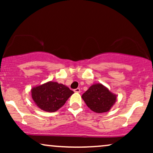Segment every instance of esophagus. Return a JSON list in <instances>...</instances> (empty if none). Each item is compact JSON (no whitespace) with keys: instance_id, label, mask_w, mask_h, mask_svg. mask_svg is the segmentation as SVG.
<instances>
[{"instance_id":"esophagus-1","label":"esophagus","mask_w":153,"mask_h":153,"mask_svg":"<svg viewBox=\"0 0 153 153\" xmlns=\"http://www.w3.org/2000/svg\"><path fill=\"white\" fill-rule=\"evenodd\" d=\"M74 91L75 92V93H79L81 92V90H80V88H76V89H74Z\"/></svg>"}]
</instances>
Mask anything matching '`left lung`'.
<instances>
[{"mask_svg":"<svg viewBox=\"0 0 153 153\" xmlns=\"http://www.w3.org/2000/svg\"><path fill=\"white\" fill-rule=\"evenodd\" d=\"M90 109L95 113L107 112L116 103L117 95L101 83L92 85L81 96Z\"/></svg>","mask_w":153,"mask_h":153,"instance_id":"1","label":"left lung"}]
</instances>
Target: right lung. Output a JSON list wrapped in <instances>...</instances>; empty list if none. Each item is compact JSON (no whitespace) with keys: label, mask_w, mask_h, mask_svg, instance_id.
Here are the masks:
<instances>
[{"label":"right lung","mask_w":153,"mask_h":153,"mask_svg":"<svg viewBox=\"0 0 153 153\" xmlns=\"http://www.w3.org/2000/svg\"><path fill=\"white\" fill-rule=\"evenodd\" d=\"M30 91L35 104L47 112L56 111L74 93L68 86L54 81L33 87Z\"/></svg>","instance_id":"add662e5"}]
</instances>
